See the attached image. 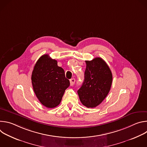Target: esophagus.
I'll use <instances>...</instances> for the list:
<instances>
[{
	"label": "esophagus",
	"instance_id": "1",
	"mask_svg": "<svg viewBox=\"0 0 147 147\" xmlns=\"http://www.w3.org/2000/svg\"><path fill=\"white\" fill-rule=\"evenodd\" d=\"M75 81H76V80L74 78H71L70 80V86H72L74 85V84L75 83Z\"/></svg>",
	"mask_w": 147,
	"mask_h": 147
}]
</instances>
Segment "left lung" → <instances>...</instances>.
<instances>
[{"label":"left lung","mask_w":147,"mask_h":147,"mask_svg":"<svg viewBox=\"0 0 147 147\" xmlns=\"http://www.w3.org/2000/svg\"><path fill=\"white\" fill-rule=\"evenodd\" d=\"M84 80L77 91L83 105L97 107L108 95L112 86V74L107 63L100 57L86 60Z\"/></svg>","instance_id":"1"}]
</instances>
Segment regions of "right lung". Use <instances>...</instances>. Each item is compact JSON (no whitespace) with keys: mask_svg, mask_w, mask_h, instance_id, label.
Instances as JSON below:
<instances>
[{"mask_svg":"<svg viewBox=\"0 0 147 147\" xmlns=\"http://www.w3.org/2000/svg\"><path fill=\"white\" fill-rule=\"evenodd\" d=\"M34 91L40 102L48 108L60 104L70 81L65 77L64 70L57 66V61L48 55L39 57L31 76Z\"/></svg>","mask_w":147,"mask_h":147,"instance_id":"obj_1","label":"right lung"}]
</instances>
